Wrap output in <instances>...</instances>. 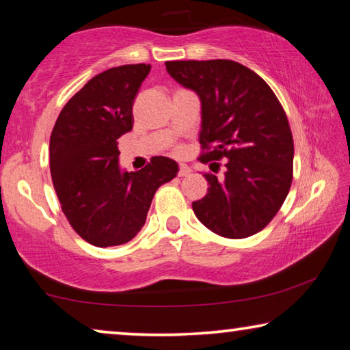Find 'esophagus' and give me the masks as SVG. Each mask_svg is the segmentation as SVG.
<instances>
[{"mask_svg":"<svg viewBox=\"0 0 350 350\" xmlns=\"http://www.w3.org/2000/svg\"><path fill=\"white\" fill-rule=\"evenodd\" d=\"M191 173V168L187 167V165H179V171H177V176L179 177H185Z\"/></svg>","mask_w":350,"mask_h":350,"instance_id":"obj_1","label":"esophagus"}]
</instances>
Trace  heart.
<instances>
[{"instance_id":"1","label":"heart","mask_w":350,"mask_h":350,"mask_svg":"<svg viewBox=\"0 0 350 350\" xmlns=\"http://www.w3.org/2000/svg\"><path fill=\"white\" fill-rule=\"evenodd\" d=\"M176 151H177V152H179V151H180V148H177V150H176Z\"/></svg>"}]
</instances>
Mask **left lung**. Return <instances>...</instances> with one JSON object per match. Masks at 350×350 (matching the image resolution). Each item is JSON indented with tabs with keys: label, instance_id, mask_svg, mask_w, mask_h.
I'll return each instance as SVG.
<instances>
[{
	"label": "left lung",
	"instance_id": "1",
	"mask_svg": "<svg viewBox=\"0 0 350 350\" xmlns=\"http://www.w3.org/2000/svg\"><path fill=\"white\" fill-rule=\"evenodd\" d=\"M168 74L202 103L199 161L225 159L224 180L193 202L206 228L222 238L256 234L276 216L293 179V137L280 100L252 69L232 60L167 62ZM215 171V170H213Z\"/></svg>",
	"mask_w": 350,
	"mask_h": 350
}]
</instances>
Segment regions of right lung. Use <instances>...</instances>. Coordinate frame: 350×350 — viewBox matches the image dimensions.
<instances>
[{
  "mask_svg": "<svg viewBox=\"0 0 350 350\" xmlns=\"http://www.w3.org/2000/svg\"><path fill=\"white\" fill-rule=\"evenodd\" d=\"M150 64L111 68L64 105L51 134V176L64 216L96 247L122 245L146 221L157 188L174 179L177 163L151 157L145 168L122 173L117 139L133 129V105Z\"/></svg>",
  "mask_w": 350,
  "mask_h": 350,
  "instance_id": "add662e5",
  "label": "right lung"
}]
</instances>
